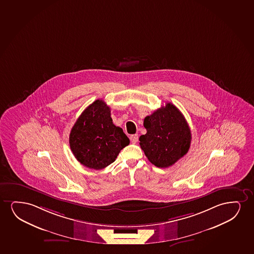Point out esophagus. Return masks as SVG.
Masks as SVG:
<instances>
[{
	"mask_svg": "<svg viewBox=\"0 0 254 254\" xmlns=\"http://www.w3.org/2000/svg\"><path fill=\"white\" fill-rule=\"evenodd\" d=\"M138 134H132L130 136V140L132 142V144H135L136 142L138 141Z\"/></svg>",
	"mask_w": 254,
	"mask_h": 254,
	"instance_id": "1",
	"label": "esophagus"
}]
</instances>
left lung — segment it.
<instances>
[{"instance_id": "8db88e82", "label": "left lung", "mask_w": 254, "mask_h": 254, "mask_svg": "<svg viewBox=\"0 0 254 254\" xmlns=\"http://www.w3.org/2000/svg\"><path fill=\"white\" fill-rule=\"evenodd\" d=\"M146 133L139 137V145L152 165L167 168L188 152L191 132L179 109L171 102L144 120Z\"/></svg>"}]
</instances>
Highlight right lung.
<instances>
[{
	"instance_id": "add662e5",
	"label": "right lung",
	"mask_w": 254,
	"mask_h": 254,
	"mask_svg": "<svg viewBox=\"0 0 254 254\" xmlns=\"http://www.w3.org/2000/svg\"><path fill=\"white\" fill-rule=\"evenodd\" d=\"M69 142L71 152L82 165L101 170L116 161L130 140L122 128L113 123L109 106L96 100L76 120Z\"/></svg>"
}]
</instances>
